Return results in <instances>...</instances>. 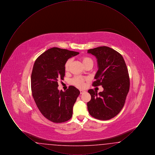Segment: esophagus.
<instances>
[{
  "label": "esophagus",
  "instance_id": "esophagus-1",
  "mask_svg": "<svg viewBox=\"0 0 155 155\" xmlns=\"http://www.w3.org/2000/svg\"><path fill=\"white\" fill-rule=\"evenodd\" d=\"M80 94H83V93L85 92V91H84V90H83V89H80Z\"/></svg>",
  "mask_w": 155,
  "mask_h": 155
}]
</instances>
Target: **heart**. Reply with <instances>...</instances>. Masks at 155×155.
<instances>
[{
	"label": "heart",
	"mask_w": 155,
	"mask_h": 155,
	"mask_svg": "<svg viewBox=\"0 0 155 155\" xmlns=\"http://www.w3.org/2000/svg\"><path fill=\"white\" fill-rule=\"evenodd\" d=\"M82 62L85 66V65L88 64L89 63H93V60L90 58L87 57V56H84L81 58ZM72 60L71 59H68L67 60L65 65H64V68L66 71H68L70 69V67L71 65ZM87 79L86 78H84L82 77H75L71 80V83L75 86L78 87V88H82L84 86V82Z\"/></svg>",
	"instance_id": "heart-1"
}]
</instances>
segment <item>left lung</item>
<instances>
[{
	"mask_svg": "<svg viewBox=\"0 0 155 155\" xmlns=\"http://www.w3.org/2000/svg\"><path fill=\"white\" fill-rule=\"evenodd\" d=\"M97 59L98 70L92 85H102V92L91 89L87 103L89 114L94 118L107 120L117 116L123 109L130 89V78L122 55L107 46L88 50Z\"/></svg>",
	"mask_w": 155,
	"mask_h": 155,
	"instance_id": "obj_1",
	"label": "left lung"
}]
</instances>
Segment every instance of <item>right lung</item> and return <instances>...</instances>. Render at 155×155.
Masks as SVG:
<instances>
[{
  "label": "right lung",
  "instance_id": "1",
  "mask_svg": "<svg viewBox=\"0 0 155 155\" xmlns=\"http://www.w3.org/2000/svg\"><path fill=\"white\" fill-rule=\"evenodd\" d=\"M78 54L54 47L41 54L34 63L31 78L32 95L42 114L53 123L65 122L73 116V106L80 92L74 86L65 92L60 91L58 80L64 78L67 60Z\"/></svg>",
  "mask_w": 155,
  "mask_h": 155
}]
</instances>
